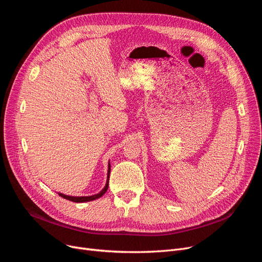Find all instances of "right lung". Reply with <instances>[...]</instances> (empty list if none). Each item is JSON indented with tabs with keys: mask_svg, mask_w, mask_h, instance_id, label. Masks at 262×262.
Here are the masks:
<instances>
[{
	"mask_svg": "<svg viewBox=\"0 0 262 262\" xmlns=\"http://www.w3.org/2000/svg\"><path fill=\"white\" fill-rule=\"evenodd\" d=\"M109 175H110V162H108V171H107V182H106V185H105V187L103 188V190L101 192H99V193H96L94 195H89V196H70V195L62 194V193H58V194L61 198H63L66 200H69V201H71V202H74V203H85V202H90V201H94L96 199H100L101 196H103L105 194V192L108 189Z\"/></svg>",
	"mask_w": 262,
	"mask_h": 262,
	"instance_id": "add662e5",
	"label": "right lung"
}]
</instances>
